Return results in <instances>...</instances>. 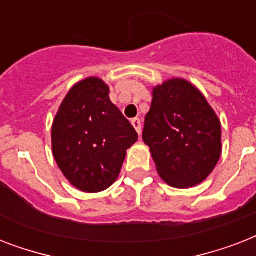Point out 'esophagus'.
Segmentation results:
<instances>
[{"label":"esophagus","instance_id":"esophagus-1","mask_svg":"<svg viewBox=\"0 0 256 256\" xmlns=\"http://www.w3.org/2000/svg\"><path fill=\"white\" fill-rule=\"evenodd\" d=\"M132 124L134 126V128L136 130V132L140 136V132H142V124H140V118H134L132 120Z\"/></svg>","mask_w":256,"mask_h":256}]
</instances>
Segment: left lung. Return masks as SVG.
<instances>
[{
    "mask_svg": "<svg viewBox=\"0 0 256 256\" xmlns=\"http://www.w3.org/2000/svg\"><path fill=\"white\" fill-rule=\"evenodd\" d=\"M220 136L218 116L190 82L174 78L154 88L142 138L168 184L187 188L202 183L218 164Z\"/></svg>",
    "mask_w": 256,
    "mask_h": 256,
    "instance_id": "obj_1",
    "label": "left lung"
}]
</instances>
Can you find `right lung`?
<instances>
[{"instance_id":"right-lung-1","label":"right lung","mask_w":256,"mask_h":256,"mask_svg":"<svg viewBox=\"0 0 256 256\" xmlns=\"http://www.w3.org/2000/svg\"><path fill=\"white\" fill-rule=\"evenodd\" d=\"M138 134L108 98V86L96 77L70 88L52 128L58 168L74 187L100 192L120 172L126 150Z\"/></svg>"}]
</instances>
